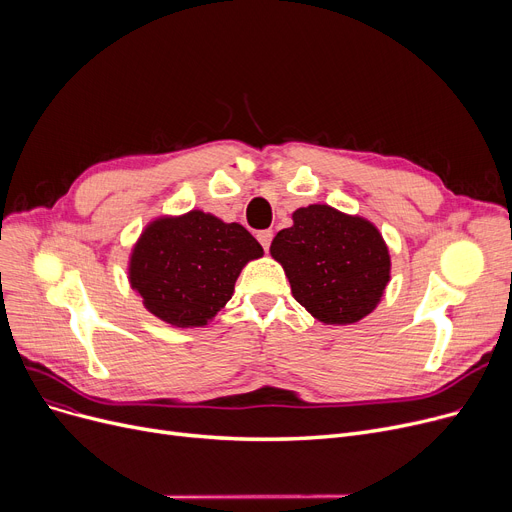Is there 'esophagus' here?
Here are the masks:
<instances>
[{"instance_id": "1", "label": "esophagus", "mask_w": 512, "mask_h": 512, "mask_svg": "<svg viewBox=\"0 0 512 512\" xmlns=\"http://www.w3.org/2000/svg\"><path fill=\"white\" fill-rule=\"evenodd\" d=\"M272 238H274V232H272V230H261V232H257V240L261 242V247H263V251H265V253L270 251Z\"/></svg>"}]
</instances>
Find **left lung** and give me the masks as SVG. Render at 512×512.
Instances as JSON below:
<instances>
[{"instance_id": "left-lung-1", "label": "left lung", "mask_w": 512, "mask_h": 512, "mask_svg": "<svg viewBox=\"0 0 512 512\" xmlns=\"http://www.w3.org/2000/svg\"><path fill=\"white\" fill-rule=\"evenodd\" d=\"M292 226L272 240L292 297L324 324L346 326L378 307L390 282L388 247L371 222L330 205L292 213Z\"/></svg>"}]
</instances>
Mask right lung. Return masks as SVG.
I'll return each instance as SVG.
<instances>
[{
	"label": "right lung",
	"mask_w": 512,
	"mask_h": 512,
	"mask_svg": "<svg viewBox=\"0 0 512 512\" xmlns=\"http://www.w3.org/2000/svg\"><path fill=\"white\" fill-rule=\"evenodd\" d=\"M261 255L247 228L193 209L145 228L128 276L155 317L176 328H199L232 299L242 267Z\"/></svg>",
	"instance_id": "right-lung-1"
}]
</instances>
